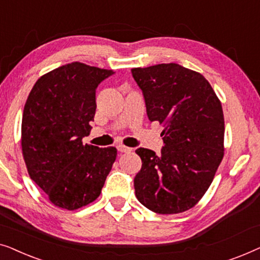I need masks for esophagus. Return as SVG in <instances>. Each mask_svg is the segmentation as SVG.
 <instances>
[{"instance_id": "34e87169", "label": "esophagus", "mask_w": 260, "mask_h": 260, "mask_svg": "<svg viewBox=\"0 0 260 260\" xmlns=\"http://www.w3.org/2000/svg\"><path fill=\"white\" fill-rule=\"evenodd\" d=\"M117 149H118V151H120V152H130L131 150H133L131 148L125 147V145H123V144L117 145Z\"/></svg>"}]
</instances>
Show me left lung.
<instances>
[{"label":"left lung","instance_id":"obj_1","mask_svg":"<svg viewBox=\"0 0 260 260\" xmlns=\"http://www.w3.org/2000/svg\"><path fill=\"white\" fill-rule=\"evenodd\" d=\"M143 91L150 122L165 127L161 155L138 148L142 168L135 193L158 214L193 208L211 186L223 157L225 119L221 102L201 73L158 63L131 69Z\"/></svg>","mask_w":260,"mask_h":260}]
</instances>
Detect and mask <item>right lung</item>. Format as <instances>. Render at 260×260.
<instances>
[{"mask_svg": "<svg viewBox=\"0 0 260 260\" xmlns=\"http://www.w3.org/2000/svg\"><path fill=\"white\" fill-rule=\"evenodd\" d=\"M113 73L83 62L39 78L28 95L21 147L30 179L62 209L81 208L102 193L117 157L115 147L83 144L95 113V88Z\"/></svg>", "mask_w": 260, "mask_h": 260, "instance_id": "right-lung-1", "label": "right lung"}]
</instances>
